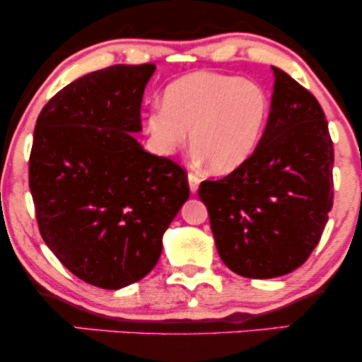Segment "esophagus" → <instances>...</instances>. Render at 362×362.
Masks as SVG:
<instances>
[{"label":"esophagus","mask_w":362,"mask_h":362,"mask_svg":"<svg viewBox=\"0 0 362 362\" xmlns=\"http://www.w3.org/2000/svg\"><path fill=\"white\" fill-rule=\"evenodd\" d=\"M187 178H189L190 192L195 194V192H197V189H199V184H201V178L195 175V173H189V175H187Z\"/></svg>","instance_id":"obj_1"}]
</instances>
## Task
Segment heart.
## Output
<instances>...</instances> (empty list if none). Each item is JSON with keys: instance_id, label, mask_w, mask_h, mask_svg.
<instances>
[{"instance_id": "1", "label": "heart", "mask_w": 362, "mask_h": 362, "mask_svg": "<svg viewBox=\"0 0 362 362\" xmlns=\"http://www.w3.org/2000/svg\"><path fill=\"white\" fill-rule=\"evenodd\" d=\"M271 114V98L257 81L219 73H194L170 83L163 105H153L144 127L153 148L170 156L190 144L199 161L230 173L259 148Z\"/></svg>"}]
</instances>
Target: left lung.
<instances>
[{
    "label": "left lung",
    "instance_id": "obj_1",
    "mask_svg": "<svg viewBox=\"0 0 362 362\" xmlns=\"http://www.w3.org/2000/svg\"><path fill=\"white\" fill-rule=\"evenodd\" d=\"M267 127L250 160L221 180H204L216 248L250 279L293 272L320 242L334 204V144L317 98L274 68Z\"/></svg>",
    "mask_w": 362,
    "mask_h": 362
}]
</instances>
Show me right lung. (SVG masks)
<instances>
[{
    "label": "right lung",
    "mask_w": 362,
    "mask_h": 362,
    "mask_svg": "<svg viewBox=\"0 0 362 362\" xmlns=\"http://www.w3.org/2000/svg\"><path fill=\"white\" fill-rule=\"evenodd\" d=\"M155 64L78 78L37 119L28 185L40 235L59 262L102 289L153 271L163 233L189 199L184 168L144 151L141 102Z\"/></svg>",
    "instance_id": "1"
}]
</instances>
